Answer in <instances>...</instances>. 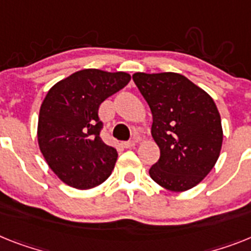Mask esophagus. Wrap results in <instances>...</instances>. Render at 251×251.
Instances as JSON below:
<instances>
[{
  "mask_svg": "<svg viewBox=\"0 0 251 251\" xmlns=\"http://www.w3.org/2000/svg\"><path fill=\"white\" fill-rule=\"evenodd\" d=\"M124 147L125 148H132V147H135V140H130V142H125L124 143Z\"/></svg>",
  "mask_w": 251,
  "mask_h": 251,
  "instance_id": "1",
  "label": "esophagus"
}]
</instances>
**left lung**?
<instances>
[{
    "label": "left lung",
    "mask_w": 251,
    "mask_h": 251,
    "mask_svg": "<svg viewBox=\"0 0 251 251\" xmlns=\"http://www.w3.org/2000/svg\"><path fill=\"white\" fill-rule=\"evenodd\" d=\"M132 80L151 107V136L161 151L151 177L167 190H189L220 157L223 132L216 103L180 74L136 73Z\"/></svg>",
    "instance_id": "obj_1"
}]
</instances>
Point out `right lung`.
Masks as SVG:
<instances>
[{"label": "right lung", "instance_id": "1", "mask_svg": "<svg viewBox=\"0 0 251 251\" xmlns=\"http://www.w3.org/2000/svg\"><path fill=\"white\" fill-rule=\"evenodd\" d=\"M130 79L121 71L85 69L58 81L44 98L38 144L50 170L69 186L92 189L112 172L119 154L100 138L98 109Z\"/></svg>", "mask_w": 251, "mask_h": 251}]
</instances>
